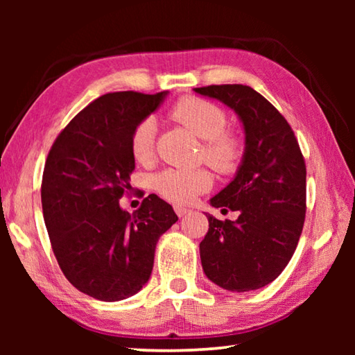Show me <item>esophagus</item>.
I'll list each match as a JSON object with an SVG mask.
<instances>
[{
    "label": "esophagus",
    "instance_id": "esophagus-1",
    "mask_svg": "<svg viewBox=\"0 0 355 355\" xmlns=\"http://www.w3.org/2000/svg\"><path fill=\"white\" fill-rule=\"evenodd\" d=\"M173 209H175V213H177L178 218H183V216H186V214H188V213L191 211L189 208L182 207V205H175V207H173Z\"/></svg>",
    "mask_w": 355,
    "mask_h": 355
}]
</instances>
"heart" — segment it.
<instances>
[{
	"instance_id": "b5f03b06",
	"label": "heart",
	"mask_w": 355,
	"mask_h": 355,
	"mask_svg": "<svg viewBox=\"0 0 355 355\" xmlns=\"http://www.w3.org/2000/svg\"><path fill=\"white\" fill-rule=\"evenodd\" d=\"M172 117L188 128L203 142L207 163L220 172H228L241 158V142L235 135L225 131L227 116L219 106L197 97H186L173 106ZM156 123L152 117L141 120L131 135V152L136 161H146L153 152ZM155 189L164 199L177 203L191 200L211 186L207 171L167 169L153 178Z\"/></svg>"
}]
</instances>
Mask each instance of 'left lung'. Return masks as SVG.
<instances>
[{
	"label": "left lung",
	"mask_w": 355,
	"mask_h": 355,
	"mask_svg": "<svg viewBox=\"0 0 355 355\" xmlns=\"http://www.w3.org/2000/svg\"><path fill=\"white\" fill-rule=\"evenodd\" d=\"M194 92L235 111L245 135L235 177L209 199L211 207L239 216L236 220L207 216L209 228L200 243L203 272L228 291L258 290L279 277L302 233L304 156L285 117L252 87L220 84Z\"/></svg>",
	"instance_id": "left-lung-1"
}]
</instances>
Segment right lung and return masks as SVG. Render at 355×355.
<instances>
[{
  "label": "right lung",
  "mask_w": 355,
  "mask_h": 355,
  "mask_svg": "<svg viewBox=\"0 0 355 355\" xmlns=\"http://www.w3.org/2000/svg\"><path fill=\"white\" fill-rule=\"evenodd\" d=\"M167 91L101 95L56 137L42 178V209L56 260L76 290L105 302L147 284L159 236L178 220L150 194L133 214L119 200L135 171L131 135Z\"/></svg>",
  "instance_id": "add662e5"
}]
</instances>
